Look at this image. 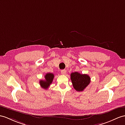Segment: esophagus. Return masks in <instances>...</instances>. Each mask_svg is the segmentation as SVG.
<instances>
[{
	"label": "esophagus",
	"instance_id": "obj_1",
	"mask_svg": "<svg viewBox=\"0 0 125 125\" xmlns=\"http://www.w3.org/2000/svg\"><path fill=\"white\" fill-rule=\"evenodd\" d=\"M61 73H62V75H65L66 73V71L65 69H63L61 71Z\"/></svg>",
	"mask_w": 125,
	"mask_h": 125
}]
</instances>
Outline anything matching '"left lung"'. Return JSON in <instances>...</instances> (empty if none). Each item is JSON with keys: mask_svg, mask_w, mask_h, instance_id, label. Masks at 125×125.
Instances as JSON below:
<instances>
[{"mask_svg": "<svg viewBox=\"0 0 125 125\" xmlns=\"http://www.w3.org/2000/svg\"><path fill=\"white\" fill-rule=\"evenodd\" d=\"M71 79L73 87L78 92L83 91L90 83L91 78L87 74H82L78 72L72 73Z\"/></svg>", "mask_w": 125, "mask_h": 125, "instance_id": "obj_1", "label": "left lung"}]
</instances>
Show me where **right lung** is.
Masks as SVG:
<instances>
[{
	"label": "right lung",
	"instance_id": "obj_1",
	"mask_svg": "<svg viewBox=\"0 0 125 125\" xmlns=\"http://www.w3.org/2000/svg\"><path fill=\"white\" fill-rule=\"evenodd\" d=\"M45 80H40L39 82L40 85L43 89L47 90L49 87L50 84L52 83V81L54 78V75L52 73H49L45 74L44 76Z\"/></svg>",
	"mask_w": 125,
	"mask_h": 125
}]
</instances>
